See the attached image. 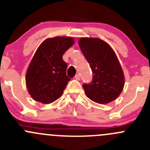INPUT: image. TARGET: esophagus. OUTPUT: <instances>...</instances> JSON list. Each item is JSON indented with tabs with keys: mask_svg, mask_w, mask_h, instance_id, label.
Here are the masks:
<instances>
[{
	"mask_svg": "<svg viewBox=\"0 0 150 150\" xmlns=\"http://www.w3.org/2000/svg\"><path fill=\"white\" fill-rule=\"evenodd\" d=\"M75 78L76 80H78V81H80V80H81V76H80L79 74H77V75L75 76Z\"/></svg>",
	"mask_w": 150,
	"mask_h": 150,
	"instance_id": "obj_1",
	"label": "esophagus"
}]
</instances>
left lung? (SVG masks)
I'll use <instances>...</instances> for the list:
<instances>
[{
  "label": "left lung",
  "instance_id": "obj_1",
  "mask_svg": "<svg viewBox=\"0 0 150 150\" xmlns=\"http://www.w3.org/2000/svg\"><path fill=\"white\" fill-rule=\"evenodd\" d=\"M78 44L92 70L91 82L83 84L87 97L100 104L116 100L122 91L125 78L113 49L98 38H81Z\"/></svg>",
  "mask_w": 150,
  "mask_h": 150
}]
</instances>
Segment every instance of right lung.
Returning a JSON list of instances; mask_svg holds the SVG:
<instances>
[{
  "mask_svg": "<svg viewBox=\"0 0 150 150\" xmlns=\"http://www.w3.org/2000/svg\"><path fill=\"white\" fill-rule=\"evenodd\" d=\"M74 42L72 37L56 36L47 39L39 46L25 76L28 91L33 100L49 104L62 95L70 81L62 56Z\"/></svg>",
  "mask_w": 150,
  "mask_h": 150,
  "instance_id": "right-lung-1",
  "label": "right lung"
}]
</instances>
